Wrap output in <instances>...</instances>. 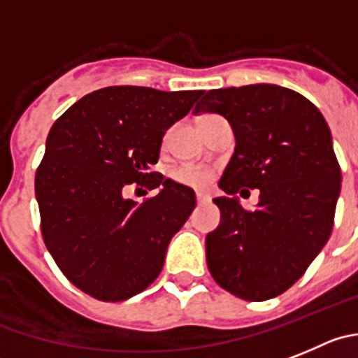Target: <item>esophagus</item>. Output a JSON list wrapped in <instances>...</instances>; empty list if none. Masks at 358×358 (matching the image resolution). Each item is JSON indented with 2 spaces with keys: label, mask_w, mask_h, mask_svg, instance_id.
Here are the masks:
<instances>
[{
  "label": "esophagus",
  "mask_w": 358,
  "mask_h": 358,
  "mask_svg": "<svg viewBox=\"0 0 358 358\" xmlns=\"http://www.w3.org/2000/svg\"><path fill=\"white\" fill-rule=\"evenodd\" d=\"M208 201H210L208 196H203V194L196 196V203H198V205H205V203H208Z\"/></svg>",
  "instance_id": "obj_1"
}]
</instances>
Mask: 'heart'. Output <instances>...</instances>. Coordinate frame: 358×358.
<instances>
[{
  "label": "heart",
  "mask_w": 358,
  "mask_h": 358,
  "mask_svg": "<svg viewBox=\"0 0 358 358\" xmlns=\"http://www.w3.org/2000/svg\"><path fill=\"white\" fill-rule=\"evenodd\" d=\"M173 182L180 185L190 187L196 190L208 189L213 180V171L205 166H194V164H183L171 171Z\"/></svg>",
  "instance_id": "1"
}]
</instances>
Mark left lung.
<instances>
[{
  "label": "left lung",
  "instance_id": "obj_1",
  "mask_svg": "<svg viewBox=\"0 0 358 358\" xmlns=\"http://www.w3.org/2000/svg\"><path fill=\"white\" fill-rule=\"evenodd\" d=\"M219 113L236 148L215 198L220 224L205 240L213 280L231 295L263 302L306 273L329 240L341 190L332 136L315 103L293 90L249 85L203 92L194 115ZM260 190L256 210L236 194Z\"/></svg>",
  "mask_w": 358,
  "mask_h": 358
}]
</instances>
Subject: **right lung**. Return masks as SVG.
I'll list each match as a JSON object with an SVG mask.
<instances>
[{
  "mask_svg": "<svg viewBox=\"0 0 358 358\" xmlns=\"http://www.w3.org/2000/svg\"><path fill=\"white\" fill-rule=\"evenodd\" d=\"M201 95L108 86L78 100L49 130L35 175L40 229L63 275L86 295L127 300L162 270L196 196L150 166L166 130ZM132 185L163 190L138 203L124 198Z\"/></svg>",
  "mask_w": 358,
  "mask_h": 358,
  "instance_id": "add662e5",
  "label": "right lung"
}]
</instances>
